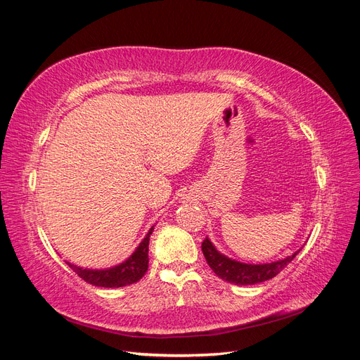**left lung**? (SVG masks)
<instances>
[{"mask_svg":"<svg viewBox=\"0 0 360 360\" xmlns=\"http://www.w3.org/2000/svg\"><path fill=\"white\" fill-rule=\"evenodd\" d=\"M201 249L207 264L210 266L214 274L221 279L236 285H254L275 278L278 274H281V270H284L294 259V257L299 254L294 252L291 257L269 264H245L217 252L209 238H205L202 242Z\"/></svg>","mask_w":360,"mask_h":360,"instance_id":"8db88e82","label":"left lung"}]
</instances>
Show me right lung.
<instances>
[{
	"instance_id": "obj_1",
	"label": "right lung",
	"mask_w": 360,
	"mask_h": 360,
	"mask_svg": "<svg viewBox=\"0 0 360 360\" xmlns=\"http://www.w3.org/2000/svg\"><path fill=\"white\" fill-rule=\"evenodd\" d=\"M151 233H153V228H150L146 238L139 243L132 257H129L123 264H120L117 267L108 270H86L76 267L70 263L68 264L81 279L96 287L117 288L135 284V282H138L146 275V271L148 269V242Z\"/></svg>"
}]
</instances>
